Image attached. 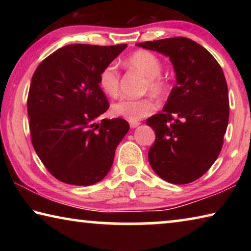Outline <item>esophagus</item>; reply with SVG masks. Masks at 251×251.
Wrapping results in <instances>:
<instances>
[{
	"instance_id": "1",
	"label": "esophagus",
	"mask_w": 251,
	"mask_h": 251,
	"mask_svg": "<svg viewBox=\"0 0 251 251\" xmlns=\"http://www.w3.org/2000/svg\"><path fill=\"white\" fill-rule=\"evenodd\" d=\"M139 125H141V123H139V122H129L130 128H136V127L139 126Z\"/></svg>"
}]
</instances>
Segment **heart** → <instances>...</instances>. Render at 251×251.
I'll use <instances>...</instances> for the list:
<instances>
[{
	"instance_id": "b5f03b06",
	"label": "heart",
	"mask_w": 251,
	"mask_h": 251,
	"mask_svg": "<svg viewBox=\"0 0 251 251\" xmlns=\"http://www.w3.org/2000/svg\"><path fill=\"white\" fill-rule=\"evenodd\" d=\"M126 64L146 76L144 91L155 96H161L166 92L167 85L160 76L163 65L160 59L150 50H137L127 58ZM100 90L109 97H115L120 91V73L116 64L109 63L99 75ZM157 105L150 97L141 100L122 99L112 105V113L115 116L125 118L129 122H137L150 116L156 110Z\"/></svg>"
}]
</instances>
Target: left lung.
I'll use <instances>...</instances> for the list:
<instances>
[{
  "label": "left lung",
  "instance_id": "8db88e82",
  "mask_svg": "<svg viewBox=\"0 0 251 251\" xmlns=\"http://www.w3.org/2000/svg\"><path fill=\"white\" fill-rule=\"evenodd\" d=\"M136 45L166 55L176 73L163 112L146 122L156 134L148 160L161 179L188 184L201 177L222 151L229 121L224 72L205 48L187 37Z\"/></svg>",
  "mask_w": 251,
  "mask_h": 251
}]
</instances>
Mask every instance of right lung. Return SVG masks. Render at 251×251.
Listing matches in <instances>:
<instances>
[{"label":"right lung","mask_w":251,"mask_h":251,"mask_svg":"<svg viewBox=\"0 0 251 251\" xmlns=\"http://www.w3.org/2000/svg\"><path fill=\"white\" fill-rule=\"evenodd\" d=\"M126 48L66 45L34 72L27 97L32 144L46 169L65 184L103 179L129 129L123 118L94 123L109 107L99 75Z\"/></svg>","instance_id":"add662e5"}]
</instances>
